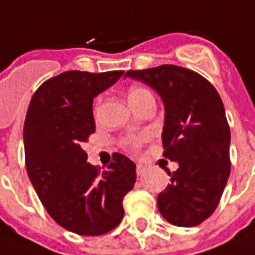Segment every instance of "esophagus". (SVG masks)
Here are the masks:
<instances>
[{"label":"esophagus","instance_id":"esophagus-1","mask_svg":"<svg viewBox=\"0 0 255 255\" xmlns=\"http://www.w3.org/2000/svg\"><path fill=\"white\" fill-rule=\"evenodd\" d=\"M145 171H146V166H143V164L141 163L136 164V174H138V176H142Z\"/></svg>","mask_w":255,"mask_h":255}]
</instances>
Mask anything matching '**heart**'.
Instances as JSON below:
<instances>
[{"label": "heart", "mask_w": 255, "mask_h": 255, "mask_svg": "<svg viewBox=\"0 0 255 255\" xmlns=\"http://www.w3.org/2000/svg\"><path fill=\"white\" fill-rule=\"evenodd\" d=\"M150 93L149 91L143 89V88H139V86H132L129 91H128V102H135L138 99H141L142 96ZM145 141V135H136V136H128L124 139V145L131 148V149H138L141 146L142 142Z\"/></svg>", "instance_id": "heart-1"}]
</instances>
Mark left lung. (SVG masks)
<instances>
[{
	"label": "left lung",
	"mask_w": 255,
	"mask_h": 255,
	"mask_svg": "<svg viewBox=\"0 0 255 255\" xmlns=\"http://www.w3.org/2000/svg\"><path fill=\"white\" fill-rule=\"evenodd\" d=\"M126 77L149 85L163 100V156L178 169H166L171 183L157 195L159 212L171 225L197 226L214 214L230 174L222 99L205 78L177 65L128 71Z\"/></svg>",
	"instance_id": "obj_1"
}]
</instances>
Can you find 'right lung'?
<instances>
[{
  "mask_svg": "<svg viewBox=\"0 0 255 255\" xmlns=\"http://www.w3.org/2000/svg\"><path fill=\"white\" fill-rule=\"evenodd\" d=\"M124 71H67L34 92L23 126L27 176L48 215L64 229L100 236L124 216L123 198L135 184V163L116 153L107 170L88 163L82 143L95 132L93 99Z\"/></svg>",
  "mask_w": 255,
  "mask_h": 255,
  "instance_id": "1",
  "label": "right lung"
}]
</instances>
